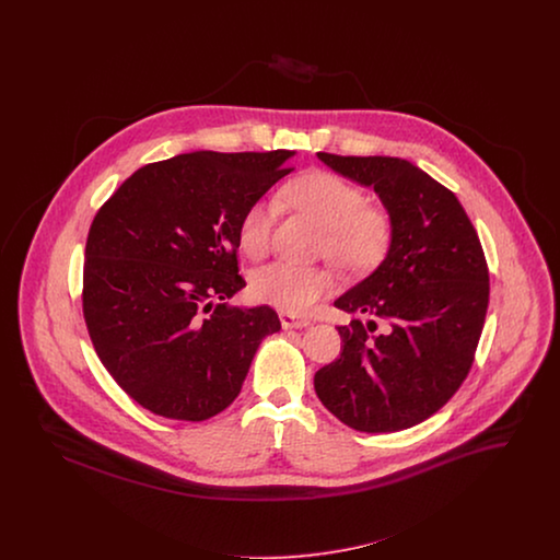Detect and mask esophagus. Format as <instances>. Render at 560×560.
Here are the masks:
<instances>
[{"label":"esophagus","instance_id":"esophagus-1","mask_svg":"<svg viewBox=\"0 0 560 560\" xmlns=\"http://www.w3.org/2000/svg\"><path fill=\"white\" fill-rule=\"evenodd\" d=\"M279 319H281V325L285 327V329H300V327H306L311 320L302 319V317H295L292 313H279Z\"/></svg>","mask_w":560,"mask_h":560}]
</instances>
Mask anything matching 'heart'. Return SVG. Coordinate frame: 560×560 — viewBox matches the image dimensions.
I'll use <instances>...</instances> for the list:
<instances>
[{
	"label": "heart",
	"instance_id": "b5f03b06",
	"mask_svg": "<svg viewBox=\"0 0 560 560\" xmlns=\"http://www.w3.org/2000/svg\"><path fill=\"white\" fill-rule=\"evenodd\" d=\"M283 197L323 226L319 252L345 272H368L390 252L393 215L384 206L368 203V195L342 176L304 174L285 187ZM277 210L275 199H258L241 215L240 245L249 258L258 260L267 254ZM331 288L334 272L329 268L283 260L254 270L249 279L254 300L295 315L306 313Z\"/></svg>",
	"mask_w": 560,
	"mask_h": 560
}]
</instances>
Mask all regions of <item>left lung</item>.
Here are the masks:
<instances>
[{"label":"left lung","instance_id":"obj_1","mask_svg":"<svg viewBox=\"0 0 560 560\" xmlns=\"http://www.w3.org/2000/svg\"><path fill=\"white\" fill-rule=\"evenodd\" d=\"M338 174L373 187L393 215L384 262L336 300L370 317L340 325V359L315 373L320 402L347 427L395 432L452 399L472 368L489 304L479 235L452 190L399 158L319 153Z\"/></svg>","mask_w":560,"mask_h":560}]
</instances>
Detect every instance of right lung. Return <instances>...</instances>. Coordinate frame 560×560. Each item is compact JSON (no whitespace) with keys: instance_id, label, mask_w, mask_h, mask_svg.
Masks as SVG:
<instances>
[{"instance_id":"obj_1","label":"right lung","mask_w":560,"mask_h":560,"mask_svg":"<svg viewBox=\"0 0 560 560\" xmlns=\"http://www.w3.org/2000/svg\"><path fill=\"white\" fill-rule=\"evenodd\" d=\"M293 151H197L155 161L94 215L83 260V319L121 390L170 420L226 409L260 342L281 329L270 306H231L245 285V210L293 167Z\"/></svg>"}]
</instances>
